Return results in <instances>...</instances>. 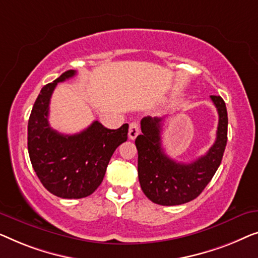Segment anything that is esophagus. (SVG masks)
<instances>
[{
    "mask_svg": "<svg viewBox=\"0 0 258 258\" xmlns=\"http://www.w3.org/2000/svg\"><path fill=\"white\" fill-rule=\"evenodd\" d=\"M140 132L139 128V124L137 121H132L130 124V128H128V137L131 140H134L138 137V134Z\"/></svg>",
    "mask_w": 258,
    "mask_h": 258,
    "instance_id": "34e87169",
    "label": "esophagus"
}]
</instances>
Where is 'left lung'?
I'll return each instance as SVG.
<instances>
[{
  "mask_svg": "<svg viewBox=\"0 0 258 258\" xmlns=\"http://www.w3.org/2000/svg\"><path fill=\"white\" fill-rule=\"evenodd\" d=\"M219 113L216 140L205 155L189 164L176 162L165 153L161 144L162 118L141 119V134L137 137L138 176L144 194L161 206H176L197 199L222 161L227 145L228 114L224 100L210 96Z\"/></svg>",
  "mask_w": 258,
  "mask_h": 258,
  "instance_id": "1",
  "label": "left lung"
}]
</instances>
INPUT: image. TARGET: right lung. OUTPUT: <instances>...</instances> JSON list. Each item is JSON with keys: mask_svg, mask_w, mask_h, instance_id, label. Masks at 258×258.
<instances>
[{"mask_svg": "<svg viewBox=\"0 0 258 258\" xmlns=\"http://www.w3.org/2000/svg\"><path fill=\"white\" fill-rule=\"evenodd\" d=\"M76 75L65 71L39 92L28 121V151L39 181L61 199H82L100 186L112 154L127 140L128 124L108 130L93 121L81 133H58L49 125V104L58 83Z\"/></svg>", "mask_w": 258, "mask_h": 258, "instance_id": "obj_1", "label": "right lung"}]
</instances>
